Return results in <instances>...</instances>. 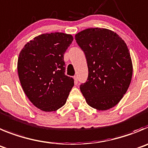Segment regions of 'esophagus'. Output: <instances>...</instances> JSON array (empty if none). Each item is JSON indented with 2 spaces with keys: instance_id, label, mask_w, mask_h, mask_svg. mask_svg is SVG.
<instances>
[{
  "instance_id": "esophagus-1",
  "label": "esophagus",
  "mask_w": 148,
  "mask_h": 148,
  "mask_svg": "<svg viewBox=\"0 0 148 148\" xmlns=\"http://www.w3.org/2000/svg\"><path fill=\"white\" fill-rule=\"evenodd\" d=\"M73 78H74V80H75V84H78V76H77V75H75V76L73 77Z\"/></svg>"
}]
</instances>
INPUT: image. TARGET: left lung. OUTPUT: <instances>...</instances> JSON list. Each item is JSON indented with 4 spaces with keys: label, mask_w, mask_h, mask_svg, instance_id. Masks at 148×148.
Returning <instances> with one entry per match:
<instances>
[{
    "label": "left lung",
    "mask_w": 148,
    "mask_h": 148,
    "mask_svg": "<svg viewBox=\"0 0 148 148\" xmlns=\"http://www.w3.org/2000/svg\"><path fill=\"white\" fill-rule=\"evenodd\" d=\"M75 37L87 62V80L80 86L86 103L101 111L115 106L128 90L132 78V62L126 44L106 28H87Z\"/></svg>",
    "instance_id": "obj_1"
}]
</instances>
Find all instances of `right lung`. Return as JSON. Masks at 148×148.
Masks as SVG:
<instances>
[{
	"instance_id": "add662e5",
	"label": "right lung",
	"mask_w": 148,
	"mask_h": 148,
	"mask_svg": "<svg viewBox=\"0 0 148 148\" xmlns=\"http://www.w3.org/2000/svg\"><path fill=\"white\" fill-rule=\"evenodd\" d=\"M72 35L43 34L28 42L17 61L19 79L29 101L44 112H54L65 104L74 79L64 74V54Z\"/></svg>"
}]
</instances>
